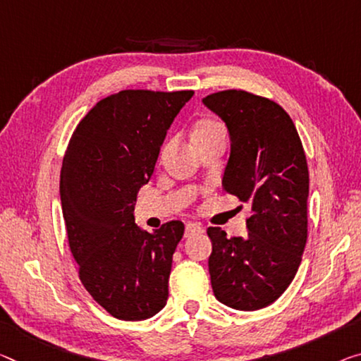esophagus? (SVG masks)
<instances>
[{
  "mask_svg": "<svg viewBox=\"0 0 361 361\" xmlns=\"http://www.w3.org/2000/svg\"><path fill=\"white\" fill-rule=\"evenodd\" d=\"M197 234H203L202 227H200L198 224L188 223V224L185 226V237H192V235H197Z\"/></svg>",
  "mask_w": 361,
  "mask_h": 361,
  "instance_id": "1",
  "label": "esophagus"
}]
</instances>
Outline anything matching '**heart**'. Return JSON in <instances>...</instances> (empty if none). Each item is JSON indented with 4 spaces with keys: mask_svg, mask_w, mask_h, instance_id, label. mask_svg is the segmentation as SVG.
Returning <instances> with one entry per match:
<instances>
[{
    "mask_svg": "<svg viewBox=\"0 0 361 361\" xmlns=\"http://www.w3.org/2000/svg\"><path fill=\"white\" fill-rule=\"evenodd\" d=\"M221 134H226V132H224V127L221 126L218 121L204 119L195 127V130H193L192 134V140L198 142V140H204V138H209L213 135H221ZM164 149H168V147Z\"/></svg>",
    "mask_w": 361,
    "mask_h": 361,
    "instance_id": "obj_1",
    "label": "heart"
}]
</instances>
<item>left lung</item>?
<instances>
[{"label":"left lung","mask_w":361,"mask_h":361,"mask_svg":"<svg viewBox=\"0 0 361 361\" xmlns=\"http://www.w3.org/2000/svg\"><path fill=\"white\" fill-rule=\"evenodd\" d=\"M231 137L223 188L250 203L248 235L209 227L208 268L214 297L255 312L277 300L302 262L308 237V166L290 116L268 98L224 90L203 98Z\"/></svg>","instance_id":"1"}]
</instances>
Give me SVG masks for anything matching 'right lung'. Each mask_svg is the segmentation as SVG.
<instances>
[{
    "mask_svg": "<svg viewBox=\"0 0 361 361\" xmlns=\"http://www.w3.org/2000/svg\"><path fill=\"white\" fill-rule=\"evenodd\" d=\"M192 97V90L114 93L88 111L66 149L59 193L72 257L87 292L118 319H148L168 300L184 224L142 231L134 204L166 132Z\"/></svg>",
    "mask_w": 361,
    "mask_h": 361,
    "instance_id": "obj_1",
    "label": "right lung"
}]
</instances>
